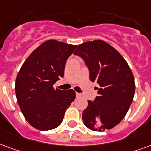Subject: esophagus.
I'll return each mask as SVG.
<instances>
[{
    "label": "esophagus",
    "instance_id": "esophagus-1",
    "mask_svg": "<svg viewBox=\"0 0 151 151\" xmlns=\"http://www.w3.org/2000/svg\"><path fill=\"white\" fill-rule=\"evenodd\" d=\"M76 96H77L78 98H79V97H81V93H76Z\"/></svg>",
    "mask_w": 151,
    "mask_h": 151
}]
</instances>
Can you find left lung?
<instances>
[{
	"label": "left lung",
	"mask_w": 151,
	"mask_h": 151,
	"mask_svg": "<svg viewBox=\"0 0 151 151\" xmlns=\"http://www.w3.org/2000/svg\"><path fill=\"white\" fill-rule=\"evenodd\" d=\"M75 55L83 59L90 79L98 84V96L82 112L85 126L104 131L118 125L127 114L134 95V78L126 60L101 40L79 45Z\"/></svg>",
	"instance_id": "left-lung-1"
}]
</instances>
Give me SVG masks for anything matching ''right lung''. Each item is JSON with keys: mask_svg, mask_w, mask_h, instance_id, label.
Returning <instances> with one entry per match:
<instances>
[{"mask_svg": "<svg viewBox=\"0 0 151 151\" xmlns=\"http://www.w3.org/2000/svg\"><path fill=\"white\" fill-rule=\"evenodd\" d=\"M76 47L55 40L45 41L29 56L17 76L19 106L36 129L50 130L60 126L75 98L74 90L54 89L53 85L63 78L66 60Z\"/></svg>", "mask_w": 151, "mask_h": 151, "instance_id": "add662e5", "label": "right lung"}]
</instances>
